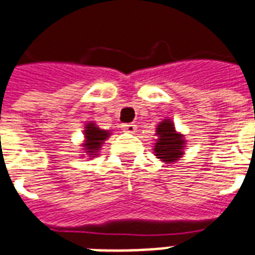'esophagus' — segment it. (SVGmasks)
Listing matches in <instances>:
<instances>
[{"instance_id":"obj_1","label":"esophagus","mask_w":255,"mask_h":255,"mask_svg":"<svg viewBox=\"0 0 255 255\" xmlns=\"http://www.w3.org/2000/svg\"><path fill=\"white\" fill-rule=\"evenodd\" d=\"M123 128L129 133L136 132V124H133V123H129V124H123Z\"/></svg>"}]
</instances>
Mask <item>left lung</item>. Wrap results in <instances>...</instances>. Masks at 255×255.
Instances as JSON below:
<instances>
[{
    "label": "left lung",
    "instance_id": "8db88e82",
    "mask_svg": "<svg viewBox=\"0 0 255 255\" xmlns=\"http://www.w3.org/2000/svg\"><path fill=\"white\" fill-rule=\"evenodd\" d=\"M156 139L154 152L156 158L166 163H173L178 161L184 155L185 148V139L175 131V127L170 119H165L156 127Z\"/></svg>",
    "mask_w": 255,
    "mask_h": 255
}]
</instances>
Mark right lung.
<instances>
[{
    "label": "right lung",
    "instance_id": "right-lung-1",
    "mask_svg": "<svg viewBox=\"0 0 255 255\" xmlns=\"http://www.w3.org/2000/svg\"><path fill=\"white\" fill-rule=\"evenodd\" d=\"M85 135V143L82 144L84 146L85 152L88 154V156H97L99 155V151L103 143L105 142V139L109 137V131H104L101 128H99L94 123H88L85 126L84 129Z\"/></svg>",
    "mask_w": 255,
    "mask_h": 255
}]
</instances>
